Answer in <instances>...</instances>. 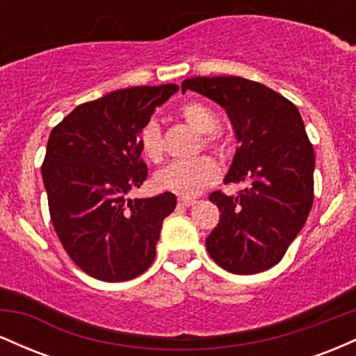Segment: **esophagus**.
I'll return each mask as SVG.
<instances>
[{"label":"esophagus","mask_w":356,"mask_h":356,"mask_svg":"<svg viewBox=\"0 0 356 356\" xmlns=\"http://www.w3.org/2000/svg\"><path fill=\"white\" fill-rule=\"evenodd\" d=\"M195 202H197V201H195V199H191V197H181V199H179V206H184V207L194 206Z\"/></svg>","instance_id":"obj_1"}]
</instances>
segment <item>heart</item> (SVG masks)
Instances as JSON below:
<instances>
[{
  "label": "heart",
  "instance_id": "obj_1",
  "mask_svg": "<svg viewBox=\"0 0 356 356\" xmlns=\"http://www.w3.org/2000/svg\"><path fill=\"white\" fill-rule=\"evenodd\" d=\"M181 115L192 129L206 134L204 142L209 147H219L218 115L201 102H191L181 108ZM140 149L149 161L161 162L164 157L161 125L149 120L140 130ZM219 179V167L211 157H199L194 161L174 162L155 174L154 182L157 189L174 192L181 197H194Z\"/></svg>",
  "mask_w": 356,
  "mask_h": 356
}]
</instances>
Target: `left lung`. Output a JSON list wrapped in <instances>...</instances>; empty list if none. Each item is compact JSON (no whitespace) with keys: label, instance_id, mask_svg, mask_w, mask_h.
<instances>
[{"label":"left lung","instance_id":"left-lung-1","mask_svg":"<svg viewBox=\"0 0 356 356\" xmlns=\"http://www.w3.org/2000/svg\"><path fill=\"white\" fill-rule=\"evenodd\" d=\"M194 90L226 110L238 149L224 182H244L238 195L212 192L218 226L207 252L234 275H256L283 259L313 206V145L295 104L257 81L241 76H194Z\"/></svg>","mask_w":356,"mask_h":356}]
</instances>
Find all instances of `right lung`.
Returning <instances> with one entry per match:
<instances>
[{
  "mask_svg": "<svg viewBox=\"0 0 356 356\" xmlns=\"http://www.w3.org/2000/svg\"><path fill=\"white\" fill-rule=\"evenodd\" d=\"M177 90L174 83L117 90L79 105L51 130L42 165L50 218L65 251L92 277L118 283L154 263L177 199L172 192L127 194L147 179L142 127Z\"/></svg>",
  "mask_w": 356,
  "mask_h": 356,
  "instance_id": "add662e5",
  "label": "right lung"
}]
</instances>
